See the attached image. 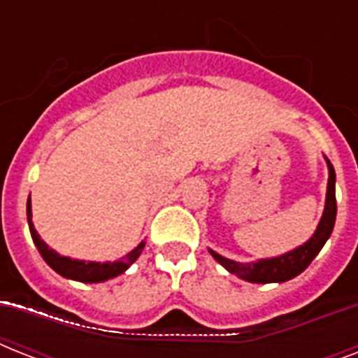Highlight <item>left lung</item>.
<instances>
[{
  "label": "left lung",
  "mask_w": 358,
  "mask_h": 358,
  "mask_svg": "<svg viewBox=\"0 0 358 358\" xmlns=\"http://www.w3.org/2000/svg\"><path fill=\"white\" fill-rule=\"evenodd\" d=\"M327 159V157H325ZM329 167V182H327V196H325V210L320 219L316 232L306 243L299 245L297 249L289 250L286 255L275 256V258H264L258 262H249V264H241L224 258L217 255L215 250L210 249V255L221 264V266L230 271L232 275H238L247 282L256 284H267V282H286L289 278L297 277L305 271L306 267L310 266V262L317 256L322 250L325 241L329 239L331 232L334 229V221H336V193H334V185H336V174H334L333 163L327 159Z\"/></svg>",
  "instance_id": "1"
}]
</instances>
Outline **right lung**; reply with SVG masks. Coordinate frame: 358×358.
I'll return each instance as SVG.
<instances>
[{
	"label": "right lung",
	"mask_w": 358,
	"mask_h": 358,
	"mask_svg": "<svg viewBox=\"0 0 358 358\" xmlns=\"http://www.w3.org/2000/svg\"><path fill=\"white\" fill-rule=\"evenodd\" d=\"M31 217H33V215H31L29 195V201H27V223H29L31 238L35 241L36 249H38L41 256L44 258V262L52 267L53 271H57L59 275L64 278H72V280H80V282H103V280H109V278L117 277V275H122V273L139 258L143 249H145L146 241H141L134 250H129L128 255L122 256V258L117 262H103L102 264V262L72 260L69 256H61L59 252L50 249V247L42 241L38 232H36L35 227H33Z\"/></svg>",
	"instance_id": "add662e5"
}]
</instances>
